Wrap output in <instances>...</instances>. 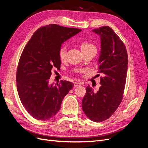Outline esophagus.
<instances>
[{
	"mask_svg": "<svg viewBox=\"0 0 148 148\" xmlns=\"http://www.w3.org/2000/svg\"><path fill=\"white\" fill-rule=\"evenodd\" d=\"M83 83L82 82H74V86L77 87L78 86H80V85H82Z\"/></svg>",
	"mask_w": 148,
	"mask_h": 148,
	"instance_id": "34e87169",
	"label": "esophagus"
}]
</instances>
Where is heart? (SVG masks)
Masks as SVG:
<instances>
[{"label":"heart","instance_id":"b5f03b06","mask_svg":"<svg viewBox=\"0 0 148 148\" xmlns=\"http://www.w3.org/2000/svg\"><path fill=\"white\" fill-rule=\"evenodd\" d=\"M79 47L80 49H81V51L83 52V53H86L88 52H90L92 51H95L96 50V47L93 45L92 44L91 42H89L87 41H82L79 43ZM59 56L60 59L61 60H65V57H66V48L64 46H62L60 48L59 51ZM76 72H78V71H80L81 70H78V69H76L75 70Z\"/></svg>","mask_w":148,"mask_h":148}]
</instances>
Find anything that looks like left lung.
Here are the masks:
<instances>
[{"label": "left lung", "mask_w": 148, "mask_h": 148, "mask_svg": "<svg viewBox=\"0 0 148 148\" xmlns=\"http://www.w3.org/2000/svg\"><path fill=\"white\" fill-rule=\"evenodd\" d=\"M101 37V53L97 62V73H102L101 87L95 92L86 87L82 99V109L87 117L95 122L108 119L122 101L128 69V54L125 44L112 29L104 26L92 29Z\"/></svg>", "instance_id": "obj_1"}]
</instances>
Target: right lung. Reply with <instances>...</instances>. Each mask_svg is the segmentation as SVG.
<instances>
[{
    "label": "right lung",
    "mask_w": 148,
    "mask_h": 148,
    "mask_svg": "<svg viewBox=\"0 0 148 148\" xmlns=\"http://www.w3.org/2000/svg\"><path fill=\"white\" fill-rule=\"evenodd\" d=\"M81 31L56 24L44 26L35 31L23 49L16 70V87L22 104L33 118L53 117L73 88L71 82L62 80L53 86L49 84V79L53 69L60 67L62 44Z\"/></svg>",
    "instance_id": "right-lung-1"
}]
</instances>
